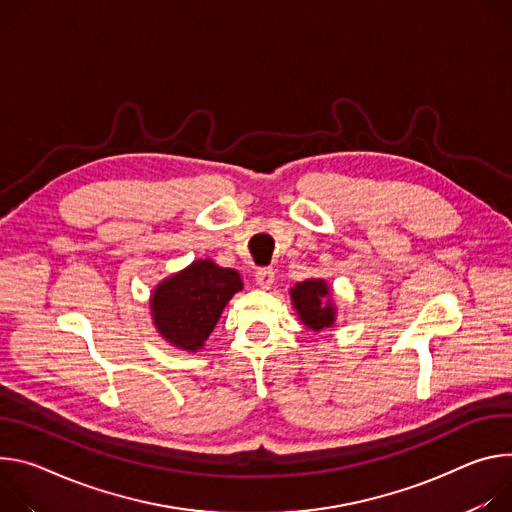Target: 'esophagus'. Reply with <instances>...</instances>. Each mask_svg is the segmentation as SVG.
<instances>
[{"label": "esophagus", "instance_id": "34e87169", "mask_svg": "<svg viewBox=\"0 0 512 512\" xmlns=\"http://www.w3.org/2000/svg\"><path fill=\"white\" fill-rule=\"evenodd\" d=\"M256 285L260 289H270L274 285V270L272 268H258L256 270Z\"/></svg>", "mask_w": 512, "mask_h": 512}]
</instances>
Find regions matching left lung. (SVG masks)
I'll use <instances>...</instances> for the list:
<instances>
[{"label":"left lung","mask_w":512,"mask_h":512,"mask_svg":"<svg viewBox=\"0 0 512 512\" xmlns=\"http://www.w3.org/2000/svg\"><path fill=\"white\" fill-rule=\"evenodd\" d=\"M291 305L297 311L301 323L313 333L329 329L337 319V307L333 291L323 278H307L289 291Z\"/></svg>","instance_id":"1"}]
</instances>
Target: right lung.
Returning <instances> with one entry per match:
<instances>
[{"instance_id":"obj_1","label":"right lung","mask_w":512,"mask_h":512,"mask_svg":"<svg viewBox=\"0 0 512 512\" xmlns=\"http://www.w3.org/2000/svg\"><path fill=\"white\" fill-rule=\"evenodd\" d=\"M242 289L238 270L223 268L211 258L195 260L152 289V325L168 346L195 354L205 346L225 305Z\"/></svg>"}]
</instances>
